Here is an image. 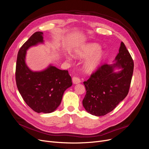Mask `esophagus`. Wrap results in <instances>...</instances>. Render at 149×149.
<instances>
[{
	"instance_id": "34e87169",
	"label": "esophagus",
	"mask_w": 149,
	"mask_h": 149,
	"mask_svg": "<svg viewBox=\"0 0 149 149\" xmlns=\"http://www.w3.org/2000/svg\"><path fill=\"white\" fill-rule=\"evenodd\" d=\"M72 82H73L74 84H79V83H81V80L79 77H74L72 78Z\"/></svg>"
}]
</instances>
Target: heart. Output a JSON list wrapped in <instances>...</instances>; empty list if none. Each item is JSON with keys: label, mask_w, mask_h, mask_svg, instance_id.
Segmentation results:
<instances>
[{"label": "heart", "mask_w": 149, "mask_h": 149, "mask_svg": "<svg viewBox=\"0 0 149 149\" xmlns=\"http://www.w3.org/2000/svg\"><path fill=\"white\" fill-rule=\"evenodd\" d=\"M72 56L78 59L86 58L83 63V68L86 72L92 73L99 67L103 61L104 53L100 50V46L96 43H86L75 48ZM68 61L71 60L70 57L66 56Z\"/></svg>", "instance_id": "heart-1"}]
</instances>
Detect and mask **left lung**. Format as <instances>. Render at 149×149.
Segmentation results:
<instances>
[{
  "label": "left lung",
  "instance_id": "left-lung-1",
  "mask_svg": "<svg viewBox=\"0 0 149 149\" xmlns=\"http://www.w3.org/2000/svg\"><path fill=\"white\" fill-rule=\"evenodd\" d=\"M111 65H104L84 84L86 91L83 106L88 113L104 116L113 111L128 94L134 71V61L122 42ZM116 69H120L115 72Z\"/></svg>",
  "mask_w": 149,
  "mask_h": 149
}]
</instances>
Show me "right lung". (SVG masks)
<instances>
[{"label":"right lung","mask_w":149,"mask_h":149,"mask_svg":"<svg viewBox=\"0 0 149 149\" xmlns=\"http://www.w3.org/2000/svg\"><path fill=\"white\" fill-rule=\"evenodd\" d=\"M43 33L36 32L19 51L15 80L19 93L26 104L37 113L55 111L61 103L65 91L72 85L68 70L49 65L40 71H33L26 63L27 50L44 43Z\"/></svg>","instance_id":"right-lung-1"}]
</instances>
